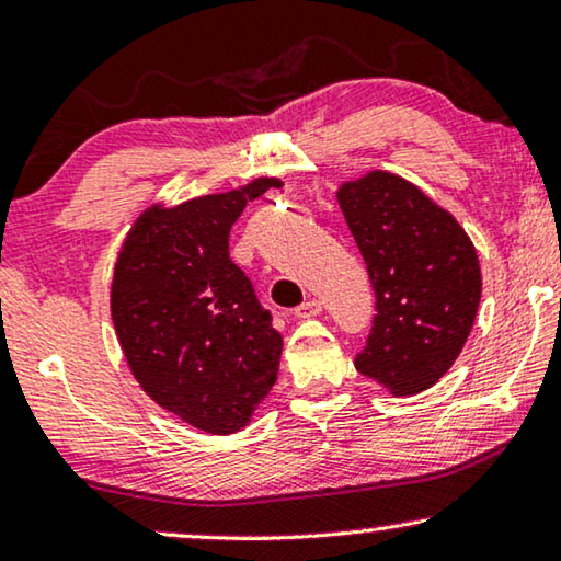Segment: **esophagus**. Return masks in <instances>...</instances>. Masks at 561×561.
<instances>
[{"label": "esophagus", "instance_id": "34e87169", "mask_svg": "<svg viewBox=\"0 0 561 561\" xmlns=\"http://www.w3.org/2000/svg\"><path fill=\"white\" fill-rule=\"evenodd\" d=\"M322 312V302L320 299H307V302H302L295 310V314L299 320H307V318H318V314Z\"/></svg>", "mask_w": 561, "mask_h": 561}]
</instances>
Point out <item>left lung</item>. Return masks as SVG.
I'll list each match as a JSON object with an SVG mask.
<instances>
[{"label": "left lung", "mask_w": 561, "mask_h": 561, "mask_svg": "<svg viewBox=\"0 0 561 561\" xmlns=\"http://www.w3.org/2000/svg\"><path fill=\"white\" fill-rule=\"evenodd\" d=\"M343 216L366 262L376 314L356 368L412 397L447 374L480 305V264L460 224L391 172L345 183Z\"/></svg>", "instance_id": "1"}]
</instances>
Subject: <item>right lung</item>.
<instances>
[{"label":"right lung","mask_w":561,"mask_h":561,"mask_svg":"<svg viewBox=\"0 0 561 561\" xmlns=\"http://www.w3.org/2000/svg\"><path fill=\"white\" fill-rule=\"evenodd\" d=\"M274 185L262 178L149 208L116 259L112 318L134 378L162 409L210 435L247 427L277 381L282 335L228 254L231 226Z\"/></svg>","instance_id":"1"}]
</instances>
